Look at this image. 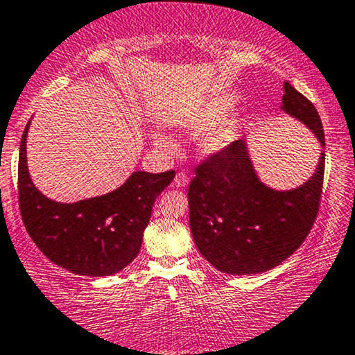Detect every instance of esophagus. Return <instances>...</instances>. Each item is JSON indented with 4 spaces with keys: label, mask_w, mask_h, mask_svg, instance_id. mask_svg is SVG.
<instances>
[{
    "label": "esophagus",
    "mask_w": 355,
    "mask_h": 355,
    "mask_svg": "<svg viewBox=\"0 0 355 355\" xmlns=\"http://www.w3.org/2000/svg\"><path fill=\"white\" fill-rule=\"evenodd\" d=\"M188 182H190V175H188L187 172H178L177 175H175L173 183H175V185H177V187H180V188L187 187Z\"/></svg>",
    "instance_id": "1"
}]
</instances>
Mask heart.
I'll return each mask as SVG.
<instances>
[{"label": "heart", "mask_w": 355, "mask_h": 355, "mask_svg": "<svg viewBox=\"0 0 355 355\" xmlns=\"http://www.w3.org/2000/svg\"><path fill=\"white\" fill-rule=\"evenodd\" d=\"M236 98L231 93H214L209 98L193 107L190 113L180 121V125L193 132H205L201 146L206 152H219L232 144L237 128L227 116L234 107ZM160 146H168L164 137H157Z\"/></svg>", "instance_id": "obj_1"}]
</instances>
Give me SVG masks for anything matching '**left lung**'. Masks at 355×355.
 Returning a JSON list of instances; mask_svg holds the SVG:
<instances>
[{"label": "left lung", "mask_w": 355, "mask_h": 355, "mask_svg": "<svg viewBox=\"0 0 355 355\" xmlns=\"http://www.w3.org/2000/svg\"><path fill=\"white\" fill-rule=\"evenodd\" d=\"M284 110L315 132L324 131L313 103L285 82ZM324 152L315 175L300 188L275 191L259 182L244 141L213 152L196 165L188 188L190 227L200 254L219 272L262 273L280 266L311 231L320 211Z\"/></svg>", "instance_id": "left-lung-1"}]
</instances>
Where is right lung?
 <instances>
[{
  "label": "right lung",
  "mask_w": 355,
  "mask_h": 355,
  "mask_svg": "<svg viewBox=\"0 0 355 355\" xmlns=\"http://www.w3.org/2000/svg\"><path fill=\"white\" fill-rule=\"evenodd\" d=\"M29 123L21 137L17 193L31 239L49 260L71 273L105 277L123 270L139 254L152 206L175 172H134L107 195L71 205L57 203L31 182L26 162Z\"/></svg>",
  "instance_id": "1"
}]
</instances>
